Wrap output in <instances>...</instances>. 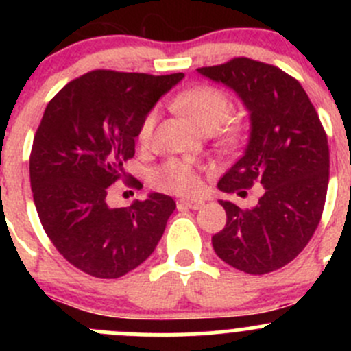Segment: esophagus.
Returning a JSON list of instances; mask_svg holds the SVG:
<instances>
[{
  "instance_id": "34e87169",
  "label": "esophagus",
  "mask_w": 351,
  "mask_h": 351,
  "mask_svg": "<svg viewBox=\"0 0 351 351\" xmlns=\"http://www.w3.org/2000/svg\"><path fill=\"white\" fill-rule=\"evenodd\" d=\"M180 208H190V210H198L204 207V200H197V198H182L178 202Z\"/></svg>"
}]
</instances>
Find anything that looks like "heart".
I'll return each instance as SVG.
<instances>
[{
    "label": "heart",
    "instance_id": "heart-1",
    "mask_svg": "<svg viewBox=\"0 0 351 351\" xmlns=\"http://www.w3.org/2000/svg\"><path fill=\"white\" fill-rule=\"evenodd\" d=\"M176 110L189 117L202 132L214 130L231 112V100L221 90L212 86H195L183 91L175 100ZM156 123V113H147L139 127V141L147 143L153 134ZM238 129L228 125L221 130L222 139L231 143L236 139ZM153 183L159 190L173 193H193L200 186L197 171L193 166L180 159H169L165 165L156 168L151 175Z\"/></svg>",
    "mask_w": 351,
    "mask_h": 351
}]
</instances>
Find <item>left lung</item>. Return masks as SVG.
I'll return each instance as SVG.
<instances>
[{"instance_id": "obj_1", "label": "left lung", "mask_w": 351, "mask_h": 351, "mask_svg": "<svg viewBox=\"0 0 351 351\" xmlns=\"http://www.w3.org/2000/svg\"><path fill=\"white\" fill-rule=\"evenodd\" d=\"M198 74L234 91L250 113V139L224 173L221 192L246 195L263 186L253 208L219 200L228 222L212 238L217 256L251 275L285 267L313 238L329 180L328 137L297 80L278 67L236 58Z\"/></svg>"}]
</instances>
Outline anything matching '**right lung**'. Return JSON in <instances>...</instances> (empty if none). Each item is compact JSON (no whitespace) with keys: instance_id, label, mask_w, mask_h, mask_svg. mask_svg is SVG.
Here are the masks:
<instances>
[{"instance_id":"1","label":"right lung","mask_w":351,"mask_h":351,"mask_svg":"<svg viewBox=\"0 0 351 351\" xmlns=\"http://www.w3.org/2000/svg\"><path fill=\"white\" fill-rule=\"evenodd\" d=\"M183 77L91 71L45 108L30 154L35 208L59 253L91 277L119 278L146 261L176 208L158 192L113 208L107 193L125 178L143 120Z\"/></svg>"}]
</instances>
